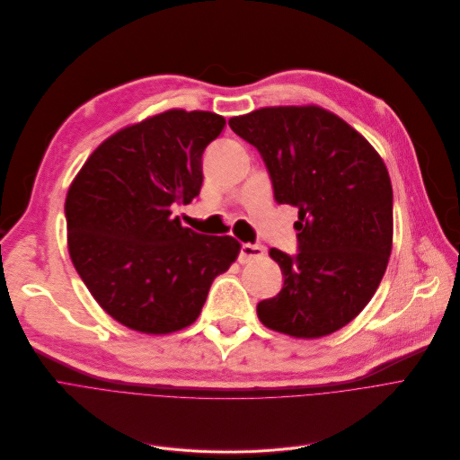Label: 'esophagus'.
Segmentation results:
<instances>
[{
	"label": "esophagus",
	"instance_id": "1",
	"mask_svg": "<svg viewBox=\"0 0 460 460\" xmlns=\"http://www.w3.org/2000/svg\"><path fill=\"white\" fill-rule=\"evenodd\" d=\"M262 255H264V250L261 246H257V243H242L238 261L243 264V262H250L253 259H259Z\"/></svg>",
	"mask_w": 460,
	"mask_h": 460
}]
</instances>
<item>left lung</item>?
Returning a JSON list of instances; mask_svg holds the SVG:
<instances>
[{"mask_svg":"<svg viewBox=\"0 0 460 460\" xmlns=\"http://www.w3.org/2000/svg\"><path fill=\"white\" fill-rule=\"evenodd\" d=\"M255 146L278 203L297 207V255L271 248L281 292L259 320L294 339L348 325L374 297L392 252V185L374 146L318 105L264 107L229 119Z\"/></svg>","mask_w":460,"mask_h":460,"instance_id":"8db88e82","label":"left lung"}]
</instances>
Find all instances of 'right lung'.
<instances>
[{
    "label": "right lung",
    "instance_id": "obj_1",
    "mask_svg": "<svg viewBox=\"0 0 460 460\" xmlns=\"http://www.w3.org/2000/svg\"><path fill=\"white\" fill-rule=\"evenodd\" d=\"M226 126L208 111L170 109L103 140L66 194L68 252L100 307L121 325L168 334L194 323L212 281L240 253L233 236L172 217L201 189L205 147Z\"/></svg>",
    "mask_w": 460,
    "mask_h": 460
}]
</instances>
